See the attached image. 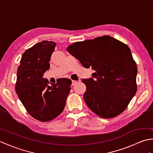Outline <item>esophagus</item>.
<instances>
[{"instance_id": "34e87169", "label": "esophagus", "mask_w": 153, "mask_h": 153, "mask_svg": "<svg viewBox=\"0 0 153 153\" xmlns=\"http://www.w3.org/2000/svg\"><path fill=\"white\" fill-rule=\"evenodd\" d=\"M77 83V81H75V80H72V83H71V85L72 86H74V85H76V84Z\"/></svg>"}]
</instances>
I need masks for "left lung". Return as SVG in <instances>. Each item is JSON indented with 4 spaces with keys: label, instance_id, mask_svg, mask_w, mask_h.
<instances>
[{
    "label": "left lung",
    "instance_id": "1",
    "mask_svg": "<svg viewBox=\"0 0 153 153\" xmlns=\"http://www.w3.org/2000/svg\"><path fill=\"white\" fill-rule=\"evenodd\" d=\"M66 49L83 67L95 71L93 78L82 80L87 106L103 118L124 111L137 91V65L128 45L104 35L76 42Z\"/></svg>",
    "mask_w": 153,
    "mask_h": 153
}]
</instances>
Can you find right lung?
<instances>
[{
  "mask_svg": "<svg viewBox=\"0 0 153 153\" xmlns=\"http://www.w3.org/2000/svg\"><path fill=\"white\" fill-rule=\"evenodd\" d=\"M55 46V42L48 41L34 45L24 52L18 68L16 92L27 112L41 122H49L60 114L71 89L70 79L60 78L49 86L43 78Z\"/></svg>",
  "mask_w": 153,
  "mask_h": 153,
  "instance_id": "add662e5",
  "label": "right lung"
}]
</instances>
